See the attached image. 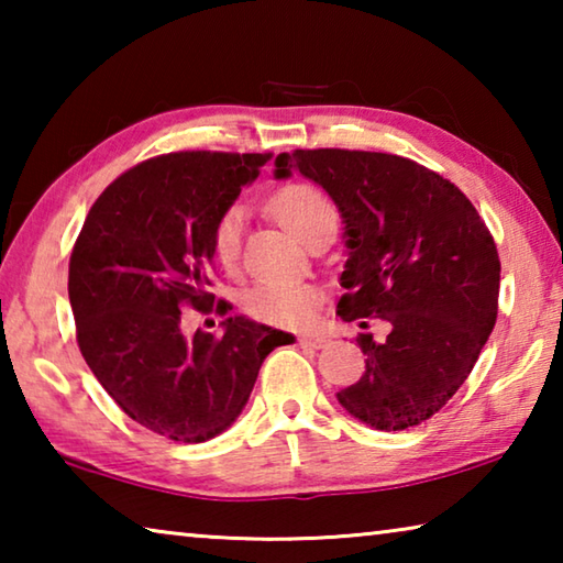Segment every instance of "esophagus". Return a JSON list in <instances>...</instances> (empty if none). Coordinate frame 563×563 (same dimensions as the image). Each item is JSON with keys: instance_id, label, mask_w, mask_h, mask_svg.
<instances>
[{"instance_id": "1", "label": "esophagus", "mask_w": 563, "mask_h": 563, "mask_svg": "<svg viewBox=\"0 0 563 563\" xmlns=\"http://www.w3.org/2000/svg\"><path fill=\"white\" fill-rule=\"evenodd\" d=\"M325 342H328V338H325V335H300V338H298V345H302V347H312V350L325 347Z\"/></svg>"}]
</instances>
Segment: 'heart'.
<instances>
[{"label":"heart","mask_w":563,"mask_h":563,"mask_svg":"<svg viewBox=\"0 0 563 563\" xmlns=\"http://www.w3.org/2000/svg\"><path fill=\"white\" fill-rule=\"evenodd\" d=\"M273 211L290 231L308 241L312 233L330 223H338V208L325 190L312 184H290L273 198ZM245 208L228 206L213 225V253L223 268H235L243 251ZM322 300V290L308 280H273L258 283L243 295L247 318L278 328H298L310 322Z\"/></svg>","instance_id":"obj_1"}]
</instances>
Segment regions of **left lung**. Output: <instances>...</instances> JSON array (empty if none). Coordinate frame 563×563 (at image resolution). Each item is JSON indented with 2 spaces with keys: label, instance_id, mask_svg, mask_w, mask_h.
<instances>
[{
  "label": "left lung",
  "instance_id": "1",
  "mask_svg": "<svg viewBox=\"0 0 563 563\" xmlns=\"http://www.w3.org/2000/svg\"><path fill=\"white\" fill-rule=\"evenodd\" d=\"M328 190L345 221L342 320L379 318L360 335L365 373L340 389L352 417L397 432L440 412L470 377L499 310V253L487 223L452 180L395 154L295 148L275 158ZM367 328V322H360Z\"/></svg>",
  "mask_w": 563,
  "mask_h": 563
}]
</instances>
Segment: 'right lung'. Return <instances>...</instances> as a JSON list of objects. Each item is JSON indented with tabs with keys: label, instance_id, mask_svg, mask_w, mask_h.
I'll return each mask as SVG.
<instances>
[{
	"label": "right lung",
	"instance_id": "obj_1",
	"mask_svg": "<svg viewBox=\"0 0 563 563\" xmlns=\"http://www.w3.org/2000/svg\"><path fill=\"white\" fill-rule=\"evenodd\" d=\"M273 154L178 151L141 161L91 206L69 258L76 342L133 422L198 444L241 415L263 360L292 338L228 318L188 340L180 310L211 308L213 225ZM231 310L218 300L216 312Z\"/></svg>",
	"mask_w": 563,
	"mask_h": 563
}]
</instances>
